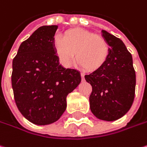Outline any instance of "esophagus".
<instances>
[{
  "instance_id": "esophagus-1",
  "label": "esophagus",
  "mask_w": 147,
  "mask_h": 147,
  "mask_svg": "<svg viewBox=\"0 0 147 147\" xmlns=\"http://www.w3.org/2000/svg\"><path fill=\"white\" fill-rule=\"evenodd\" d=\"M80 75H81V77H82V79H84V78H85V74L82 72V73H80Z\"/></svg>"
}]
</instances>
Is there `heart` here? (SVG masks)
Returning a JSON list of instances; mask_svg holds the SVG:
<instances>
[{"label": "heart", "instance_id": "1", "mask_svg": "<svg viewBox=\"0 0 147 147\" xmlns=\"http://www.w3.org/2000/svg\"><path fill=\"white\" fill-rule=\"evenodd\" d=\"M54 48L61 63L70 67L76 59L81 67L92 71L102 67L108 58L109 46L105 39L84 29L67 30L64 36L56 35Z\"/></svg>", "mask_w": 147, "mask_h": 147}]
</instances>
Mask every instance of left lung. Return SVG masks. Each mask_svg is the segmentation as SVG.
<instances>
[{"instance_id": "left-lung-1", "label": "left lung", "mask_w": 147, "mask_h": 147, "mask_svg": "<svg viewBox=\"0 0 147 147\" xmlns=\"http://www.w3.org/2000/svg\"><path fill=\"white\" fill-rule=\"evenodd\" d=\"M101 33L110 47L108 58L99 69L86 75L85 78L92 86L90 107L93 114L101 120L114 121L131 107L136 73L131 54L123 41L105 30Z\"/></svg>"}]
</instances>
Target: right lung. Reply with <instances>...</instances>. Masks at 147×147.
<instances>
[{
    "instance_id": "obj_1",
    "label": "right lung",
    "mask_w": 147,
    "mask_h": 147,
    "mask_svg": "<svg viewBox=\"0 0 147 147\" xmlns=\"http://www.w3.org/2000/svg\"><path fill=\"white\" fill-rule=\"evenodd\" d=\"M57 25L42 26L20 44L12 62L16 106L29 122L48 125L67 108V96L80 83L77 70L59 64L53 44Z\"/></svg>"
}]
</instances>
